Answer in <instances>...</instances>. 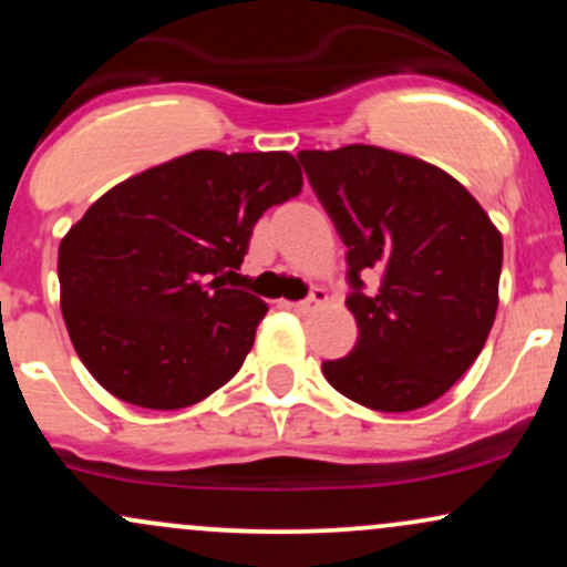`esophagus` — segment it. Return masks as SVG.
I'll list each match as a JSON object with an SVG mask.
<instances>
[{
  "label": "esophagus",
  "mask_w": 567,
  "mask_h": 567,
  "mask_svg": "<svg viewBox=\"0 0 567 567\" xmlns=\"http://www.w3.org/2000/svg\"><path fill=\"white\" fill-rule=\"evenodd\" d=\"M324 301H328V290L315 288V290L309 292V298H303V301H296V303H290V306L296 311H311V309H317V306H322Z\"/></svg>",
  "instance_id": "esophagus-1"
}]
</instances>
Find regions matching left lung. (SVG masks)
<instances>
[{
  "instance_id": "left-lung-1",
  "label": "left lung",
  "mask_w": 567,
  "mask_h": 567,
  "mask_svg": "<svg viewBox=\"0 0 567 567\" xmlns=\"http://www.w3.org/2000/svg\"><path fill=\"white\" fill-rule=\"evenodd\" d=\"M306 178L347 245L354 349L322 362L336 392L381 413L424 408L477 354L498 309L501 234L440 167L379 146L301 152ZM375 270L380 288L364 279Z\"/></svg>"
}]
</instances>
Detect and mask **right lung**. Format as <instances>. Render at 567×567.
<instances>
[{
    "instance_id": "right-lung-1",
    "label": "right lung",
    "mask_w": 567,
    "mask_h": 567,
    "mask_svg": "<svg viewBox=\"0 0 567 567\" xmlns=\"http://www.w3.org/2000/svg\"><path fill=\"white\" fill-rule=\"evenodd\" d=\"M288 152H192L122 181L58 250L71 343L106 392L178 410L243 368L266 303L224 288L252 226L301 194Z\"/></svg>"
}]
</instances>
